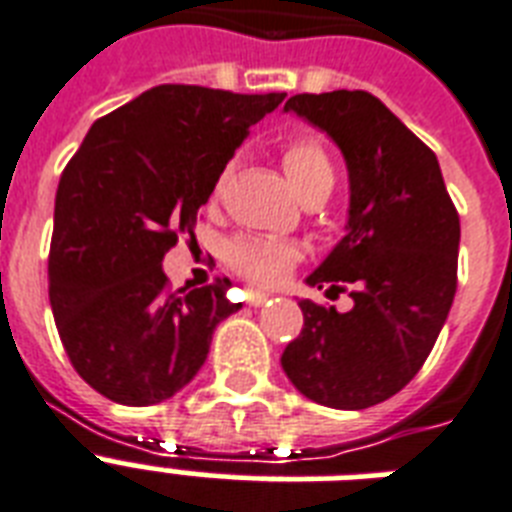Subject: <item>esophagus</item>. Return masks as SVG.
Listing matches in <instances>:
<instances>
[{"mask_svg": "<svg viewBox=\"0 0 512 512\" xmlns=\"http://www.w3.org/2000/svg\"><path fill=\"white\" fill-rule=\"evenodd\" d=\"M268 297H271V295H268V292H249L247 300H249V305H255V308H260V305L268 303Z\"/></svg>", "mask_w": 512, "mask_h": 512, "instance_id": "34e87169", "label": "esophagus"}]
</instances>
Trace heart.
Instances as JSON below:
<instances>
[{
    "mask_svg": "<svg viewBox=\"0 0 512 512\" xmlns=\"http://www.w3.org/2000/svg\"><path fill=\"white\" fill-rule=\"evenodd\" d=\"M284 170H287L289 183L300 193L319 183H332L335 172H332V162H329L327 148L321 146L319 138L313 135H300V138L289 140V146L284 148ZM225 177H217L215 196L223 191ZM300 247L287 239H271V236H233L225 244V263L231 265L233 271L244 276V279L255 281L260 287H273L287 276L300 260Z\"/></svg>",
    "mask_w": 512,
    "mask_h": 512,
    "instance_id": "1",
    "label": "heart"
}]
</instances>
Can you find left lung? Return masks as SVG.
Returning <instances> with one entry per match:
<instances>
[{
  "mask_svg": "<svg viewBox=\"0 0 512 512\" xmlns=\"http://www.w3.org/2000/svg\"><path fill=\"white\" fill-rule=\"evenodd\" d=\"M284 111L327 132L348 164V233L305 281L350 287L353 308L300 300L303 332L281 366L316 404L366 409L409 385L436 345L457 292L460 215L436 154L380 98L303 92Z\"/></svg>",
  "mask_w": 512,
  "mask_h": 512,
  "instance_id": "8db88e82",
  "label": "left lung"
}]
</instances>
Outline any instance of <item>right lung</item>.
I'll return each instance as SVG.
<instances>
[{
    "mask_svg": "<svg viewBox=\"0 0 512 512\" xmlns=\"http://www.w3.org/2000/svg\"><path fill=\"white\" fill-rule=\"evenodd\" d=\"M284 92L239 95L159 84L92 124L55 193L50 305L90 388L116 404L172 398L207 361L212 332L241 308L231 281L172 292L162 260L193 236L233 151Z\"/></svg>",
    "mask_w": 512,
    "mask_h": 512,
    "instance_id": "add662e5",
    "label": "right lung"
}]
</instances>
